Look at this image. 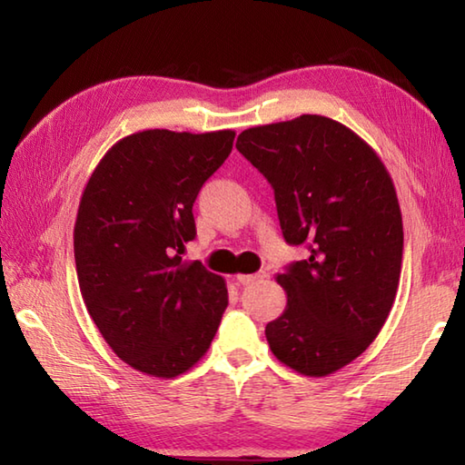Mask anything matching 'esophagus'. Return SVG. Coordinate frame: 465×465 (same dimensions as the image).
Here are the masks:
<instances>
[{
	"label": "esophagus",
	"mask_w": 465,
	"mask_h": 465,
	"mask_svg": "<svg viewBox=\"0 0 465 465\" xmlns=\"http://www.w3.org/2000/svg\"><path fill=\"white\" fill-rule=\"evenodd\" d=\"M266 277V272H254V274H235V281L242 282V285H252V282H258Z\"/></svg>",
	"instance_id": "1"
}]
</instances>
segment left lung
<instances>
[{"instance_id": "obj_1", "label": "left lung", "mask_w": 465, "mask_h": 465, "mask_svg": "<svg viewBox=\"0 0 465 465\" xmlns=\"http://www.w3.org/2000/svg\"><path fill=\"white\" fill-rule=\"evenodd\" d=\"M235 147L271 183L282 238L310 252L277 277L287 308L264 330L272 355L297 373H334L375 341L396 299V188L373 149L328 116L252 127Z\"/></svg>"}]
</instances>
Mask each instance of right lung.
Listing matches in <instances>:
<instances>
[{
	"mask_svg": "<svg viewBox=\"0 0 465 465\" xmlns=\"http://www.w3.org/2000/svg\"><path fill=\"white\" fill-rule=\"evenodd\" d=\"M233 131L149 129L108 149L85 184L74 230L85 308L116 357L170 380L204 352L227 308L225 281L184 262L193 204L232 153Z\"/></svg>",
	"mask_w": 465,
	"mask_h": 465,
	"instance_id": "obj_1",
	"label": "right lung"
}]
</instances>
